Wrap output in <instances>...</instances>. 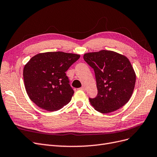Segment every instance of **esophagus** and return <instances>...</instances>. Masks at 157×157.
<instances>
[{"label":"esophagus","mask_w":157,"mask_h":157,"mask_svg":"<svg viewBox=\"0 0 157 157\" xmlns=\"http://www.w3.org/2000/svg\"><path fill=\"white\" fill-rule=\"evenodd\" d=\"M80 90H82V91H85V87H81L80 88H79Z\"/></svg>","instance_id":"1"}]
</instances>
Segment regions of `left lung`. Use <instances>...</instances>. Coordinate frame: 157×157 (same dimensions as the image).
Returning a JSON list of instances; mask_svg holds the SVG:
<instances>
[{"mask_svg": "<svg viewBox=\"0 0 157 157\" xmlns=\"http://www.w3.org/2000/svg\"><path fill=\"white\" fill-rule=\"evenodd\" d=\"M84 60L95 74L97 96L90 98L93 108L102 113L116 111L126 104L132 95L136 74L129 59L109 50L84 55Z\"/></svg>", "mask_w": 157, "mask_h": 157, "instance_id": "1", "label": "left lung"}]
</instances>
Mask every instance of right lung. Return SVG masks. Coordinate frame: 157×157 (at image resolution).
Here are the masks:
<instances>
[{
  "instance_id": "add662e5",
  "label": "right lung",
  "mask_w": 157,
  "mask_h": 157,
  "mask_svg": "<svg viewBox=\"0 0 157 157\" xmlns=\"http://www.w3.org/2000/svg\"><path fill=\"white\" fill-rule=\"evenodd\" d=\"M80 57L62 52L33 56L23 70L25 88L31 101L49 111H57L70 102L74 91L66 71Z\"/></svg>"
}]
</instances>
